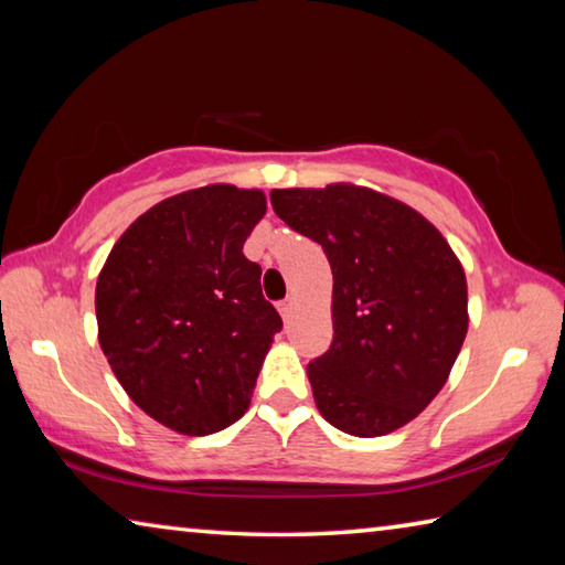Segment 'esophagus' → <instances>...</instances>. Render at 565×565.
I'll return each mask as SVG.
<instances>
[{
  "label": "esophagus",
  "mask_w": 565,
  "mask_h": 565,
  "mask_svg": "<svg viewBox=\"0 0 565 565\" xmlns=\"http://www.w3.org/2000/svg\"><path fill=\"white\" fill-rule=\"evenodd\" d=\"M279 313L284 317V321L291 319V313H294V299H291V296H289V299L279 301Z\"/></svg>",
  "instance_id": "esophagus-1"
}]
</instances>
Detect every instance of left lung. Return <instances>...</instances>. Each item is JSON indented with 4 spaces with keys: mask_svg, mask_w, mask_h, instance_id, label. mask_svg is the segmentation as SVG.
<instances>
[{
    "mask_svg": "<svg viewBox=\"0 0 565 565\" xmlns=\"http://www.w3.org/2000/svg\"><path fill=\"white\" fill-rule=\"evenodd\" d=\"M271 206L321 244L333 274V341L306 371L339 431H396L444 388L468 331L461 262L416 209L374 189H274Z\"/></svg>",
    "mask_w": 565,
    "mask_h": 565,
    "instance_id": "8db88e82",
    "label": "left lung"
}]
</instances>
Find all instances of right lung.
Segmentation results:
<instances>
[{
	"label": "right lung",
	"mask_w": 565,
	"mask_h": 565,
	"mask_svg": "<svg viewBox=\"0 0 565 565\" xmlns=\"http://www.w3.org/2000/svg\"><path fill=\"white\" fill-rule=\"evenodd\" d=\"M259 189L212 184L169 196L114 244L97 281L99 347L141 411L186 436L232 426L252 401L281 317L244 242Z\"/></svg>",
	"instance_id": "right-lung-1"
}]
</instances>
